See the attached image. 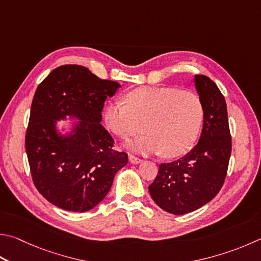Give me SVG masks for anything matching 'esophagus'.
Listing matches in <instances>:
<instances>
[{
	"mask_svg": "<svg viewBox=\"0 0 261 261\" xmlns=\"http://www.w3.org/2000/svg\"><path fill=\"white\" fill-rule=\"evenodd\" d=\"M129 161H130L131 163H134V164H138L140 162H143V160H141L140 158H137V156L132 155V154L129 155Z\"/></svg>",
	"mask_w": 261,
	"mask_h": 261,
	"instance_id": "34e87169",
	"label": "esophagus"
}]
</instances>
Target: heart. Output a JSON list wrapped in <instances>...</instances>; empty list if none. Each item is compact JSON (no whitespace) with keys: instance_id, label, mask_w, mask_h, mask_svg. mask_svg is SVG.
<instances>
[{"instance_id":"obj_1","label":"heart","mask_w":261,"mask_h":261,"mask_svg":"<svg viewBox=\"0 0 261 261\" xmlns=\"http://www.w3.org/2000/svg\"><path fill=\"white\" fill-rule=\"evenodd\" d=\"M124 101L107 103L103 122L121 139L138 135L144 127L146 132L129 145L131 148L177 158L196 144L204 121V106L196 92L141 87L127 91Z\"/></svg>"}]
</instances>
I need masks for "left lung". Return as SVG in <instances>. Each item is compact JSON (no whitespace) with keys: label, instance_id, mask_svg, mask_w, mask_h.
I'll return each mask as SVG.
<instances>
[{"label":"left lung","instance_id":"1","mask_svg":"<svg viewBox=\"0 0 261 261\" xmlns=\"http://www.w3.org/2000/svg\"><path fill=\"white\" fill-rule=\"evenodd\" d=\"M195 87L204 106L200 140L181 159L161 163L158 176L148 186L156 204L173 215L200 209L219 193L231 153L225 97L205 75H196Z\"/></svg>","mask_w":261,"mask_h":261}]
</instances>
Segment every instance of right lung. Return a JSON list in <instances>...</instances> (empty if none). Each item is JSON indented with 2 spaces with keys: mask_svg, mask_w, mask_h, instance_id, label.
Masks as SVG:
<instances>
[{
  "mask_svg": "<svg viewBox=\"0 0 261 261\" xmlns=\"http://www.w3.org/2000/svg\"><path fill=\"white\" fill-rule=\"evenodd\" d=\"M121 85L101 80L80 65H63L37 87L32 101L25 148L37 191L63 210L85 212L102 201L127 154L100 124L107 97ZM83 122L69 137L56 135V119Z\"/></svg>",
  "mask_w": 261,
  "mask_h": 261,
  "instance_id": "right-lung-1",
  "label": "right lung"
}]
</instances>
